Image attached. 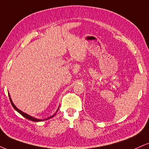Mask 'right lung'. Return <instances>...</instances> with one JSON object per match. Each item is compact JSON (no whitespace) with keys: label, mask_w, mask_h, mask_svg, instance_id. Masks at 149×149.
I'll use <instances>...</instances> for the list:
<instances>
[{"label":"right lung","mask_w":149,"mask_h":149,"mask_svg":"<svg viewBox=\"0 0 149 149\" xmlns=\"http://www.w3.org/2000/svg\"><path fill=\"white\" fill-rule=\"evenodd\" d=\"M8 95H10V94H8ZM9 97H10V102H11V104H12V106H13V108H14V109L16 110V111L18 112V113H19L20 114H21V115H23V116L24 117H25V118L26 119H28L29 120H31V121H32V122H41V121H44V120H47V119H50V118H52V117H53L55 115V114H54V115H52V116L51 117H47V118H46V119H37V118H35V117H32V116H30V115H27V114H26V113H23V111H20L19 109H18V108H17L16 107V106L14 105V103L12 102V99L10 98V95H9ZM59 108V107H58ZM58 111V110L57 111H56V112Z\"/></svg>","instance_id":"obj_1"}]
</instances>
